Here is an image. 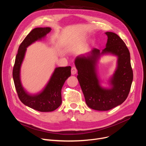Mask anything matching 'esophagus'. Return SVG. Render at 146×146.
I'll list each match as a JSON object with an SVG mask.
<instances>
[{
  "label": "esophagus",
  "mask_w": 146,
  "mask_h": 146,
  "mask_svg": "<svg viewBox=\"0 0 146 146\" xmlns=\"http://www.w3.org/2000/svg\"><path fill=\"white\" fill-rule=\"evenodd\" d=\"M77 69L76 68V67L73 66L72 67V70H71V73H72V75H74V74H76V73H77Z\"/></svg>",
  "instance_id": "esophagus-1"
}]
</instances>
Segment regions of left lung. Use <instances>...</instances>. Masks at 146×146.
<instances>
[{
	"label": "left lung",
	"instance_id": "8db88e82",
	"mask_svg": "<svg viewBox=\"0 0 146 146\" xmlns=\"http://www.w3.org/2000/svg\"><path fill=\"white\" fill-rule=\"evenodd\" d=\"M105 34L108 41L102 51L93 48L86 54L77 56L74 60L86 103L90 108L99 111L109 110L122 104L129 95L133 79L128 48L117 35L110 32ZM106 54L118 57L117 66L108 88L101 85L97 72L100 58Z\"/></svg>",
	"mask_w": 146,
	"mask_h": 146
}]
</instances>
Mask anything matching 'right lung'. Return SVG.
Masks as SVG:
<instances>
[{
    "instance_id": "add662e5",
    "label": "right lung",
    "mask_w": 146,
    "mask_h": 146,
    "mask_svg": "<svg viewBox=\"0 0 146 146\" xmlns=\"http://www.w3.org/2000/svg\"><path fill=\"white\" fill-rule=\"evenodd\" d=\"M51 30L50 27H37L27 35L19 47L13 69V81L19 99L29 108L41 112L54 111L61 105L62 89L71 75V67H56L44 88L36 94L28 93L22 86L21 69L27 47L36 41L44 39Z\"/></svg>"
}]
</instances>
